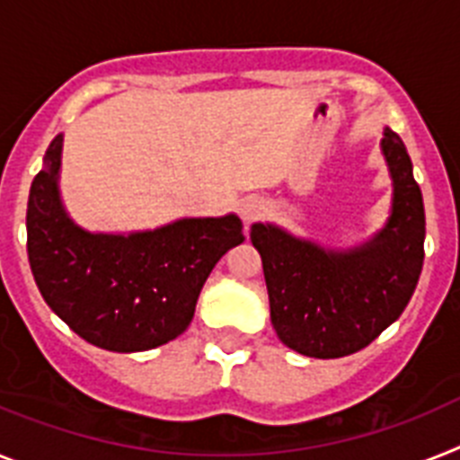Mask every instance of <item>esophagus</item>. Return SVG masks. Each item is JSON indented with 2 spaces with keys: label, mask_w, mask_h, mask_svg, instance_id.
Masks as SVG:
<instances>
[{
  "label": "esophagus",
  "mask_w": 460,
  "mask_h": 460,
  "mask_svg": "<svg viewBox=\"0 0 460 460\" xmlns=\"http://www.w3.org/2000/svg\"><path fill=\"white\" fill-rule=\"evenodd\" d=\"M264 210H266V200L261 199V196H248V199H243L241 217L245 224H250L252 219H257L260 215H264Z\"/></svg>",
  "instance_id": "esophagus-1"
}]
</instances>
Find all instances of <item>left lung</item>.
I'll return each mask as SVG.
<instances>
[{"label": "left lung", "mask_w": 460, "mask_h": 460, "mask_svg": "<svg viewBox=\"0 0 460 460\" xmlns=\"http://www.w3.org/2000/svg\"><path fill=\"white\" fill-rule=\"evenodd\" d=\"M381 149L393 177V215L376 238L334 252L271 224H254L278 339L308 358H343L395 323L423 266L426 212L404 142L385 128Z\"/></svg>", "instance_id": "left-lung-1"}]
</instances>
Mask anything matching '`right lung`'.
<instances>
[{"mask_svg":"<svg viewBox=\"0 0 460 460\" xmlns=\"http://www.w3.org/2000/svg\"><path fill=\"white\" fill-rule=\"evenodd\" d=\"M60 149L63 135L46 149L27 199V257L44 302L98 349L137 353L172 341L194 318L215 264L245 241L241 219H180L130 236L88 234L60 206Z\"/></svg>","mask_w":460,"mask_h":460,"instance_id":"obj_1","label":"right lung"}]
</instances>
